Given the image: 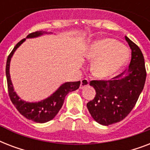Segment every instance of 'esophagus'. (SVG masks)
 I'll list each match as a JSON object with an SVG mask.
<instances>
[{
	"mask_svg": "<svg viewBox=\"0 0 150 150\" xmlns=\"http://www.w3.org/2000/svg\"><path fill=\"white\" fill-rule=\"evenodd\" d=\"M89 80L87 79H83L81 80V84H80V89H82L83 88H85L86 86H89Z\"/></svg>",
	"mask_w": 150,
	"mask_h": 150,
	"instance_id": "1",
	"label": "esophagus"
}]
</instances>
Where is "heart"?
Masks as SVG:
<instances>
[{
    "label": "heart",
    "mask_w": 150,
    "mask_h": 150,
    "mask_svg": "<svg viewBox=\"0 0 150 150\" xmlns=\"http://www.w3.org/2000/svg\"><path fill=\"white\" fill-rule=\"evenodd\" d=\"M86 60L93 62L91 71L100 79H107L117 75L127 64L130 52L119 41L111 38L96 40L85 51Z\"/></svg>",
    "instance_id": "obj_1"
}]
</instances>
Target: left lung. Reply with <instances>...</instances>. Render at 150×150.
I'll return each instance as SVG.
<instances>
[{"mask_svg": "<svg viewBox=\"0 0 150 150\" xmlns=\"http://www.w3.org/2000/svg\"><path fill=\"white\" fill-rule=\"evenodd\" d=\"M125 40L132 50L128 69L110 80H93L89 84L96 94L87 103V108L93 118L103 125L108 126L125 118L144 88L146 71L143 54L127 36Z\"/></svg>", "mask_w": 150, "mask_h": 150, "instance_id": "obj_1", "label": "left lung"}]
</instances>
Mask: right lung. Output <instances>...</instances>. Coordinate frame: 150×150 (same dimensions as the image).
<instances>
[{
	"label": "right lung",
	"mask_w": 150,
	"mask_h": 150,
	"mask_svg": "<svg viewBox=\"0 0 150 150\" xmlns=\"http://www.w3.org/2000/svg\"><path fill=\"white\" fill-rule=\"evenodd\" d=\"M53 33H47L45 31H37L35 33H32L26 36V38L23 39L15 45L12 51L9 54L7 63H6V77L8 82V94L10 96L11 102L16 109L18 110L20 114L23 115L29 120H32L36 123H46L50 121L54 117L56 116L59 110H61V107L64 103V100L65 99L66 95L69 92L75 91L79 88L80 81L79 82H64L51 94L50 96L44 100L38 101V102H26L25 100L20 99L17 95L16 92L14 90L12 82L11 80L10 75V63L13 54L24 43L26 39L36 38L39 36H43V34H50Z\"/></svg>",
	"instance_id": "obj_1"
}]
</instances>
